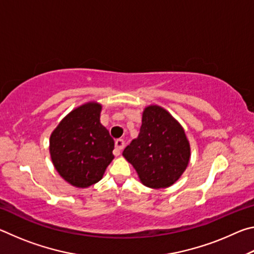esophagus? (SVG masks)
Listing matches in <instances>:
<instances>
[{
	"label": "esophagus",
	"mask_w": 254,
	"mask_h": 254,
	"mask_svg": "<svg viewBox=\"0 0 254 254\" xmlns=\"http://www.w3.org/2000/svg\"><path fill=\"white\" fill-rule=\"evenodd\" d=\"M124 144H126V142H124L122 139H118L115 141V149H114L115 156H120V154H121L122 149L124 148Z\"/></svg>",
	"instance_id": "esophagus-1"
}]
</instances>
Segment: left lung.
Segmentation results:
<instances>
[{"instance_id":"left-lung-1","label":"left lung","mask_w":254,"mask_h":254,"mask_svg":"<svg viewBox=\"0 0 254 254\" xmlns=\"http://www.w3.org/2000/svg\"><path fill=\"white\" fill-rule=\"evenodd\" d=\"M122 154L144 186L167 188L186 170L190 144L182 124L166 109L152 104L144 107L139 135Z\"/></svg>"}]
</instances>
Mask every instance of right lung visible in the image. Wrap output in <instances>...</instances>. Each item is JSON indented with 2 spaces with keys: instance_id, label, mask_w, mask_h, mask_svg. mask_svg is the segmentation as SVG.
<instances>
[{
  "instance_id": "add662e5",
  "label": "right lung",
  "mask_w": 254,
  "mask_h": 254,
  "mask_svg": "<svg viewBox=\"0 0 254 254\" xmlns=\"http://www.w3.org/2000/svg\"><path fill=\"white\" fill-rule=\"evenodd\" d=\"M102 104L89 101L75 107L64 118L49 140L55 169L77 188L100 182L114 159V140L101 123Z\"/></svg>"
}]
</instances>
